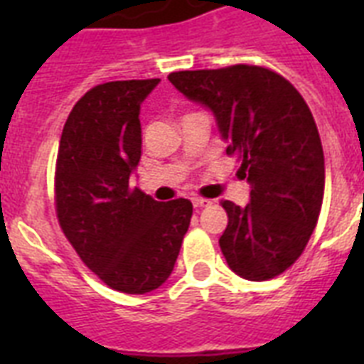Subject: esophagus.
<instances>
[{
  "instance_id": "obj_1",
  "label": "esophagus",
  "mask_w": 364,
  "mask_h": 364,
  "mask_svg": "<svg viewBox=\"0 0 364 364\" xmlns=\"http://www.w3.org/2000/svg\"><path fill=\"white\" fill-rule=\"evenodd\" d=\"M211 200L208 198H200V196H194L193 198V205L194 208H205V205H210Z\"/></svg>"
}]
</instances>
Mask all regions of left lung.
Wrapping results in <instances>:
<instances>
[{"mask_svg": "<svg viewBox=\"0 0 364 364\" xmlns=\"http://www.w3.org/2000/svg\"><path fill=\"white\" fill-rule=\"evenodd\" d=\"M170 82L213 113L227 153L242 162L249 204L225 200L219 238L230 270L251 282L279 276L304 251L325 191V156L310 107L282 75L259 65L177 71Z\"/></svg>", "mask_w": 364, "mask_h": 364, "instance_id": "8db88e82", "label": "left lung"}]
</instances>
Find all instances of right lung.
<instances>
[{
  "label": "right lung",
  "instance_id": "obj_1",
  "mask_svg": "<svg viewBox=\"0 0 364 364\" xmlns=\"http://www.w3.org/2000/svg\"><path fill=\"white\" fill-rule=\"evenodd\" d=\"M160 79L104 82L71 109L56 160V213L81 260L111 289L145 294L170 277L191 225L185 198L156 202L130 177L143 100Z\"/></svg>",
  "mask_w": 364,
  "mask_h": 364
}]
</instances>
